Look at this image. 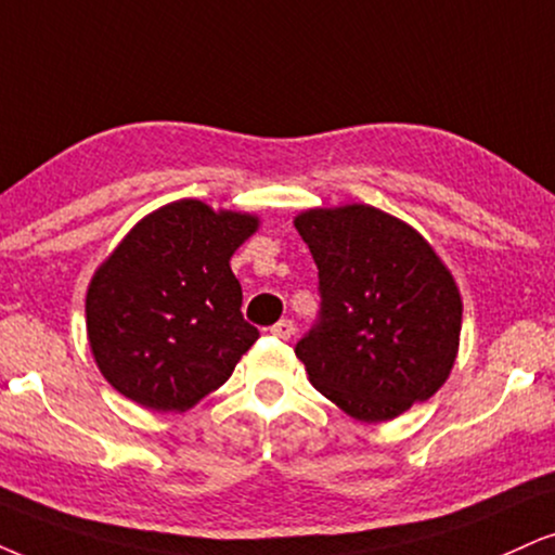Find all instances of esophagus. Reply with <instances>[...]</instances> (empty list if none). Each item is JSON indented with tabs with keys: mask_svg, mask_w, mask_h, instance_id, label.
I'll list each match as a JSON object with an SVG mask.
<instances>
[{
	"mask_svg": "<svg viewBox=\"0 0 555 555\" xmlns=\"http://www.w3.org/2000/svg\"><path fill=\"white\" fill-rule=\"evenodd\" d=\"M270 332L275 334L278 339H291V337H293V332H296V326H293V321H291V319H280L278 324L272 326Z\"/></svg>",
	"mask_w": 555,
	"mask_h": 555,
	"instance_id": "34e87169",
	"label": "esophagus"
}]
</instances>
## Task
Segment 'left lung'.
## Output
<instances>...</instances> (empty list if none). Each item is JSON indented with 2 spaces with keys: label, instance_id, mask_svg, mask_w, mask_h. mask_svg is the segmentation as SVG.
Listing matches in <instances>:
<instances>
[{
  "label": "left lung",
  "instance_id": "left-lung-1",
  "mask_svg": "<svg viewBox=\"0 0 555 555\" xmlns=\"http://www.w3.org/2000/svg\"><path fill=\"white\" fill-rule=\"evenodd\" d=\"M293 223L319 267L321 321L296 345L313 388L367 424L440 391L463 300L433 244L365 203L300 210Z\"/></svg>",
  "mask_w": 555,
  "mask_h": 555
}]
</instances>
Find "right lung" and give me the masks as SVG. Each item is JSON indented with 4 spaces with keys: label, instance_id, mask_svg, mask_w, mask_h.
<instances>
[{
    "label": "right lung",
    "instance_id": "1",
    "mask_svg": "<svg viewBox=\"0 0 555 555\" xmlns=\"http://www.w3.org/2000/svg\"><path fill=\"white\" fill-rule=\"evenodd\" d=\"M257 229L255 214L182 197L122 236L85 300L89 350L115 391L180 414L231 378L259 332L229 262Z\"/></svg>",
    "mask_w": 555,
    "mask_h": 555
}]
</instances>
